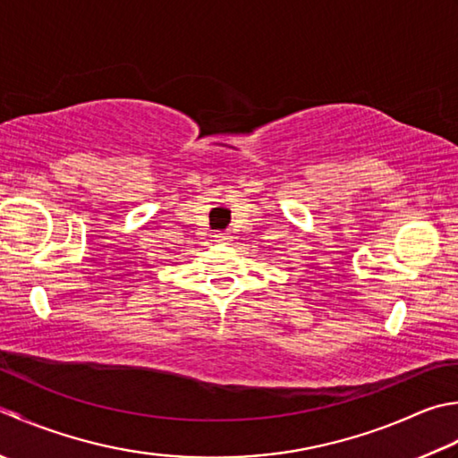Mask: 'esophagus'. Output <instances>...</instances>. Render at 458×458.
Returning <instances> with one entry per match:
<instances>
[{
    "instance_id": "1",
    "label": "esophagus",
    "mask_w": 458,
    "mask_h": 458,
    "mask_svg": "<svg viewBox=\"0 0 458 458\" xmlns=\"http://www.w3.org/2000/svg\"><path fill=\"white\" fill-rule=\"evenodd\" d=\"M214 240H216L218 244H230L232 236L230 234H214Z\"/></svg>"
}]
</instances>
